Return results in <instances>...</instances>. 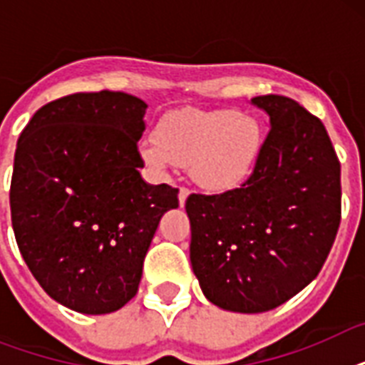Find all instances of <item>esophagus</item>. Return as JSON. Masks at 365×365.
Returning a JSON list of instances; mask_svg holds the SVG:
<instances>
[{"label":"esophagus","mask_w":365,"mask_h":365,"mask_svg":"<svg viewBox=\"0 0 365 365\" xmlns=\"http://www.w3.org/2000/svg\"><path fill=\"white\" fill-rule=\"evenodd\" d=\"M187 197H189V189L187 187H180V193H178V200H180V206L185 205Z\"/></svg>","instance_id":"34e87169"}]
</instances>
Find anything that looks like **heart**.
Returning a JSON list of instances; mask_svg holds the SVG:
<instances>
[{
	"label": "heart",
	"mask_w": 365,
	"mask_h": 365,
	"mask_svg": "<svg viewBox=\"0 0 365 365\" xmlns=\"http://www.w3.org/2000/svg\"><path fill=\"white\" fill-rule=\"evenodd\" d=\"M261 145L263 132L254 117L239 110L182 108L160 117L140 151L155 170L189 166L200 187L222 193L248 180Z\"/></svg>",
	"instance_id": "b5f03b06"
}]
</instances>
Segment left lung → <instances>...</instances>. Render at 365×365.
<instances>
[{"label": "left lung", "mask_w": 365, "mask_h": 365, "mask_svg": "<svg viewBox=\"0 0 365 365\" xmlns=\"http://www.w3.org/2000/svg\"><path fill=\"white\" fill-rule=\"evenodd\" d=\"M252 104L269 113L271 130L248 180L185 200L202 294L250 314L309 286L341 223V163L324 123L288 96H255Z\"/></svg>", "instance_id": "obj_1"}]
</instances>
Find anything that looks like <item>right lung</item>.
<instances>
[{
	"label": "right lung",
	"instance_id": "right-lung-1",
	"mask_svg": "<svg viewBox=\"0 0 365 365\" xmlns=\"http://www.w3.org/2000/svg\"><path fill=\"white\" fill-rule=\"evenodd\" d=\"M148 104L125 93L53 100L20 132L11 222L26 265L71 311L108 314L136 295L157 225L178 189L138 168Z\"/></svg>",
	"mask_w": 365,
	"mask_h": 365
}]
</instances>
